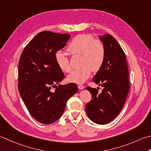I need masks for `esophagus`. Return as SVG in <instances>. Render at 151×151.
<instances>
[{
  "label": "esophagus",
  "instance_id": "obj_1",
  "mask_svg": "<svg viewBox=\"0 0 151 151\" xmlns=\"http://www.w3.org/2000/svg\"><path fill=\"white\" fill-rule=\"evenodd\" d=\"M84 86L83 85H82V84H79V85H78V89H80V90H82L84 88Z\"/></svg>",
  "mask_w": 151,
  "mask_h": 151
}]
</instances>
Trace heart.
Returning a JSON list of instances; mask_svg holds the SVG:
<instances>
[{"label": "heart", "instance_id": "obj_1", "mask_svg": "<svg viewBox=\"0 0 151 151\" xmlns=\"http://www.w3.org/2000/svg\"><path fill=\"white\" fill-rule=\"evenodd\" d=\"M67 50L73 54L82 55L81 67L76 69L67 76L70 82L81 84L89 77L91 70L98 71L103 66L105 59V48L101 40L93 39L88 34L76 35L67 46ZM55 61L58 67L65 73L71 70L69 59L60 50L55 53Z\"/></svg>", "mask_w": 151, "mask_h": 151}]
</instances>
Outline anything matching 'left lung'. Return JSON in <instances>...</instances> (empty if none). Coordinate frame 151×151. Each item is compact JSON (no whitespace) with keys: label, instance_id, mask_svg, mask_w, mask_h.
<instances>
[{"label":"left lung","instance_id":"8db88e82","mask_svg":"<svg viewBox=\"0 0 151 151\" xmlns=\"http://www.w3.org/2000/svg\"><path fill=\"white\" fill-rule=\"evenodd\" d=\"M105 48V59L93 81L103 87L102 92L88 86L91 100L86 105L89 119L105 124L116 118L122 110L129 90V80L126 55L120 44L111 35L99 37Z\"/></svg>","mask_w":151,"mask_h":151}]
</instances>
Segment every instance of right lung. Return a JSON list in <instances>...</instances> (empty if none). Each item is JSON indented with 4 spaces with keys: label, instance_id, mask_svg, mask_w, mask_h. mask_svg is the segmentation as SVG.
I'll return each instance as SVG.
<instances>
[{
    "label": "right lung",
    "instance_id": "right-lung-1",
    "mask_svg": "<svg viewBox=\"0 0 151 151\" xmlns=\"http://www.w3.org/2000/svg\"><path fill=\"white\" fill-rule=\"evenodd\" d=\"M69 34L51 31L38 33L29 42L20 56L18 90L31 116L38 122L49 124L63 114L66 103L78 91L75 83L56 84L65 77L55 61V53L66 46Z\"/></svg>",
    "mask_w": 151,
    "mask_h": 151
}]
</instances>
